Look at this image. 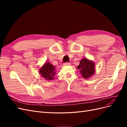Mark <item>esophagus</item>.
Returning a JSON list of instances; mask_svg holds the SVG:
<instances>
[{
    "instance_id": "34e87169",
    "label": "esophagus",
    "mask_w": 127,
    "mask_h": 127,
    "mask_svg": "<svg viewBox=\"0 0 127 127\" xmlns=\"http://www.w3.org/2000/svg\"><path fill=\"white\" fill-rule=\"evenodd\" d=\"M71 64L70 63H68V62H66L64 64V65H66V66H70Z\"/></svg>"
}]
</instances>
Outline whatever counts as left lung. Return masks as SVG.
Returning a JSON list of instances; mask_svg holds the SVG:
<instances>
[{
    "mask_svg": "<svg viewBox=\"0 0 127 127\" xmlns=\"http://www.w3.org/2000/svg\"><path fill=\"white\" fill-rule=\"evenodd\" d=\"M94 66L95 64L93 61L84 58L80 61L77 68L78 69H80V72L83 77L87 79L94 74Z\"/></svg>",
    "mask_w": 127,
    "mask_h": 127,
    "instance_id": "8db88e82",
    "label": "left lung"
}]
</instances>
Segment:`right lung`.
Returning a JSON list of instances; mask_svg holds the SVG:
<instances>
[{
    "label": "right lung",
    "instance_id": "right-lung-1",
    "mask_svg": "<svg viewBox=\"0 0 127 127\" xmlns=\"http://www.w3.org/2000/svg\"><path fill=\"white\" fill-rule=\"evenodd\" d=\"M40 73L45 79L48 80H52L53 79V77L56 75L55 68L52 64L47 63L40 69Z\"/></svg>",
    "mask_w": 127,
    "mask_h": 127
}]
</instances>
